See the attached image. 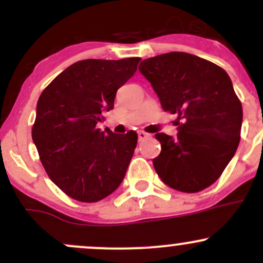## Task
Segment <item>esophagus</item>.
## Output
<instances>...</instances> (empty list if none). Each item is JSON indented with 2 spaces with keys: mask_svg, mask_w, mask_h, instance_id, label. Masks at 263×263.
Returning <instances> with one entry per match:
<instances>
[{
  "mask_svg": "<svg viewBox=\"0 0 263 263\" xmlns=\"http://www.w3.org/2000/svg\"><path fill=\"white\" fill-rule=\"evenodd\" d=\"M148 136H150V135L146 134V132H144V131H139V132H137V137H139V141L140 142L144 141V140H146Z\"/></svg>",
  "mask_w": 263,
  "mask_h": 263,
  "instance_id": "obj_1",
  "label": "esophagus"
}]
</instances>
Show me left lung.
<instances>
[{"instance_id": "8db88e82", "label": "left lung", "mask_w": 263, "mask_h": 263, "mask_svg": "<svg viewBox=\"0 0 263 263\" xmlns=\"http://www.w3.org/2000/svg\"><path fill=\"white\" fill-rule=\"evenodd\" d=\"M165 112L177 115L176 137L156 134L161 153L153 159L161 181L181 192L210 187L240 141L243 109L229 75L195 54L171 52L141 62Z\"/></svg>"}]
</instances>
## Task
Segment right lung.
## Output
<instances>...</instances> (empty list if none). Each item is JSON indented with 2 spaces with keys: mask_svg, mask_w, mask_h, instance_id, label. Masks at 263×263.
<instances>
[{
  "mask_svg": "<svg viewBox=\"0 0 263 263\" xmlns=\"http://www.w3.org/2000/svg\"><path fill=\"white\" fill-rule=\"evenodd\" d=\"M140 61H79L39 97L31 137L49 178L73 200H103L126 176L137 134L102 131L97 123L112 109L117 90L135 75Z\"/></svg>",
  "mask_w": 263,
  "mask_h": 263,
  "instance_id": "obj_1",
  "label": "right lung"
}]
</instances>
